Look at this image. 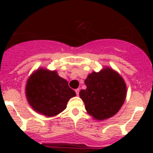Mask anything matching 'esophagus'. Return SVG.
Instances as JSON below:
<instances>
[{"instance_id":"obj_1","label":"esophagus","mask_w":153,"mask_h":153,"mask_svg":"<svg viewBox=\"0 0 153 153\" xmlns=\"http://www.w3.org/2000/svg\"><path fill=\"white\" fill-rule=\"evenodd\" d=\"M75 92L76 93V95H79V89H76V90H75Z\"/></svg>"}]
</instances>
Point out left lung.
I'll return each mask as SVG.
<instances>
[{
    "label": "left lung",
    "instance_id": "8db88e82",
    "mask_svg": "<svg viewBox=\"0 0 153 153\" xmlns=\"http://www.w3.org/2000/svg\"><path fill=\"white\" fill-rule=\"evenodd\" d=\"M85 84L86 89L80 90L79 97L90 116L103 120L118 113L126 97V86L118 73L106 67L89 74Z\"/></svg>",
    "mask_w": 153,
    "mask_h": 153
}]
</instances>
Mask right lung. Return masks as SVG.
Instances as JSON below:
<instances>
[{"instance_id":"1","label":"right lung","mask_w":153,"mask_h":153,"mask_svg":"<svg viewBox=\"0 0 153 153\" xmlns=\"http://www.w3.org/2000/svg\"><path fill=\"white\" fill-rule=\"evenodd\" d=\"M75 96L67 81L55 70L39 69L27 82L28 102L35 111L47 117H54L63 111L69 100Z\"/></svg>"}]
</instances>
